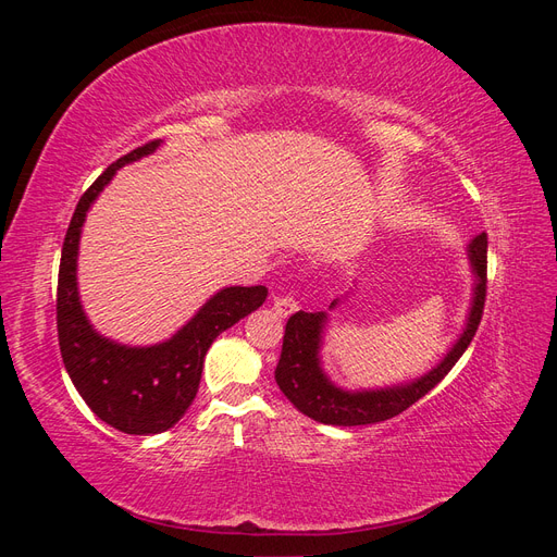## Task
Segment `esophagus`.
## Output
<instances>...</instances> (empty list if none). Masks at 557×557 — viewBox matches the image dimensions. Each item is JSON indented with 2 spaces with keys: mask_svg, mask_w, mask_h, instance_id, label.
Listing matches in <instances>:
<instances>
[{
  "mask_svg": "<svg viewBox=\"0 0 557 557\" xmlns=\"http://www.w3.org/2000/svg\"><path fill=\"white\" fill-rule=\"evenodd\" d=\"M299 309V305H297V299L295 297H290V295H281V297H274V311L278 313V315H290V313H295Z\"/></svg>",
  "mask_w": 557,
  "mask_h": 557,
  "instance_id": "esophagus-1",
  "label": "esophagus"
}]
</instances>
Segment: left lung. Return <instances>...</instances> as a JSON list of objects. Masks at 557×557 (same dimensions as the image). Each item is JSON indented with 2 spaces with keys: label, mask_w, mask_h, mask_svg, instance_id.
<instances>
[{
  "label": "left lung",
  "mask_w": 557,
  "mask_h": 557,
  "mask_svg": "<svg viewBox=\"0 0 557 557\" xmlns=\"http://www.w3.org/2000/svg\"><path fill=\"white\" fill-rule=\"evenodd\" d=\"M469 260L474 269V299H471V309L467 315V325L460 334V339L453 344L446 352L444 360L430 369L428 374L413 379L409 383L393 385V387H379V391H342L336 387L320 367V344H323V330L327 323L325 311H297L288 318L283 334V348L281 360L276 364V383L295 407L325 425H372L381 423L393 416L407 411L411 404L420 397H425L432 387L440 383L453 364L462 358V352L474 339L479 330L483 305H485V276H487V237L481 232L479 237L469 244ZM332 301V307H336Z\"/></svg>",
  "instance_id": "8db88e82"
}]
</instances>
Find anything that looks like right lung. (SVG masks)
<instances>
[{
  "mask_svg": "<svg viewBox=\"0 0 557 557\" xmlns=\"http://www.w3.org/2000/svg\"><path fill=\"white\" fill-rule=\"evenodd\" d=\"M158 146L160 141H148L129 150L83 193L62 244L58 274V339L66 374L92 413L125 434H160L174 428L197 395L205 356L215 336L267 299L264 285L223 288L172 339L156 346L115 344L90 325L76 283L83 221L113 174L123 164L150 156Z\"/></svg>",
  "mask_w": 557,
  "mask_h": 557,
  "instance_id": "obj_1",
  "label": "right lung"
}]
</instances>
